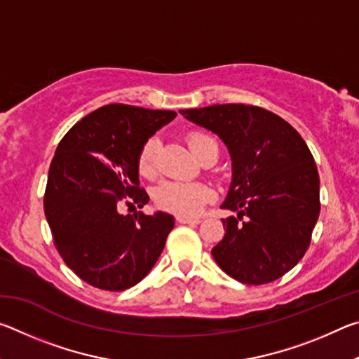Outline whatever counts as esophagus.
I'll return each instance as SVG.
<instances>
[{"label":"esophagus","mask_w":359,"mask_h":359,"mask_svg":"<svg viewBox=\"0 0 359 359\" xmlns=\"http://www.w3.org/2000/svg\"><path fill=\"white\" fill-rule=\"evenodd\" d=\"M177 222L179 223H184V224H199V223H201V218H191V217L179 215L177 217Z\"/></svg>","instance_id":"esophagus-1"}]
</instances>
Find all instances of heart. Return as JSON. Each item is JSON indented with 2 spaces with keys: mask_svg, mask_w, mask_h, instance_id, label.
I'll return each instance as SVG.
<instances>
[{
  "mask_svg": "<svg viewBox=\"0 0 359 359\" xmlns=\"http://www.w3.org/2000/svg\"><path fill=\"white\" fill-rule=\"evenodd\" d=\"M209 144H215L209 136L203 133H191L188 136V145L196 156ZM160 149V142L156 137H150L139 150L137 155V171L142 177H154L156 171V155ZM212 191L203 184L194 182H177L166 180L161 182L154 190V199L156 205L163 210L172 212V214L191 217L201 210L203 205L209 201Z\"/></svg>",
  "mask_w": 359,
  "mask_h": 359,
  "instance_id": "heart-1",
  "label": "heart"
}]
</instances>
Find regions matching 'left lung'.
<instances>
[{"instance_id": "8db88e82", "label": "left lung", "mask_w": 359, "mask_h": 359, "mask_svg": "<svg viewBox=\"0 0 359 359\" xmlns=\"http://www.w3.org/2000/svg\"><path fill=\"white\" fill-rule=\"evenodd\" d=\"M222 139L231 156L224 238L212 257L247 285L277 280L299 263L320 215V177L293 126L263 107L215 104L179 111ZM242 217L244 222H239Z\"/></svg>"}]
</instances>
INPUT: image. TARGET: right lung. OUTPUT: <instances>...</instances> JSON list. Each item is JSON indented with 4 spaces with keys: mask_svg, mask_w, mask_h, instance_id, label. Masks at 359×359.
Listing matches in <instances>:
<instances>
[{
    "mask_svg": "<svg viewBox=\"0 0 359 359\" xmlns=\"http://www.w3.org/2000/svg\"><path fill=\"white\" fill-rule=\"evenodd\" d=\"M172 111L107 104L77 121L48 169L44 212L60 257L83 282L121 291L149 274L174 228V217L123 215L121 203L144 208L137 155L175 118Z\"/></svg>",
    "mask_w": 359,
    "mask_h": 359,
    "instance_id": "1",
    "label": "right lung"
}]
</instances>
